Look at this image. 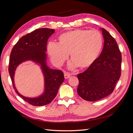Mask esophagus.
<instances>
[{"label": "esophagus", "mask_w": 133, "mask_h": 133, "mask_svg": "<svg viewBox=\"0 0 133 133\" xmlns=\"http://www.w3.org/2000/svg\"><path fill=\"white\" fill-rule=\"evenodd\" d=\"M70 75H71L69 73H68V72H65V73H64V78H65V79H68L70 77Z\"/></svg>", "instance_id": "obj_1"}]
</instances>
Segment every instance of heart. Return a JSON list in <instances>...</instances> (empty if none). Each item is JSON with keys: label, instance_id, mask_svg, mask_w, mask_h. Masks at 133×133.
Listing matches in <instances>:
<instances>
[{"label": "heart", "instance_id": "obj_1", "mask_svg": "<svg viewBox=\"0 0 133 133\" xmlns=\"http://www.w3.org/2000/svg\"><path fill=\"white\" fill-rule=\"evenodd\" d=\"M102 46V36L98 31L76 29L62 34L59 37V43L50 42L48 51L55 65H62L70 53L73 62L70 66L84 69L94 62Z\"/></svg>", "mask_w": 133, "mask_h": 133}]
</instances>
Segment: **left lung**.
<instances>
[{
	"mask_svg": "<svg viewBox=\"0 0 133 133\" xmlns=\"http://www.w3.org/2000/svg\"><path fill=\"white\" fill-rule=\"evenodd\" d=\"M104 43L99 57L83 73L78 74V95L89 102L99 100L114 90L121 75L122 54L114 38L104 28Z\"/></svg>",
	"mask_w": 133,
	"mask_h": 133,
	"instance_id": "obj_1",
	"label": "left lung"
}]
</instances>
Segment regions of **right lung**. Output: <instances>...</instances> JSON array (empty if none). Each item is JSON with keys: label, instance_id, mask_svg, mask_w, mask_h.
<instances>
[{"label": "right lung", "instance_id": "right-lung-1", "mask_svg": "<svg viewBox=\"0 0 133 133\" xmlns=\"http://www.w3.org/2000/svg\"><path fill=\"white\" fill-rule=\"evenodd\" d=\"M54 31L49 28L36 29L23 36L11 51L8 70L13 87L16 93L32 105L39 107L50 103L57 95L59 88L64 80L62 71L50 69L46 63L48 39ZM27 60L40 64L43 73L45 89L44 93L37 98L25 97L18 93L15 87L14 77L16 68L20 63Z\"/></svg>", "mask_w": 133, "mask_h": 133}]
</instances>
